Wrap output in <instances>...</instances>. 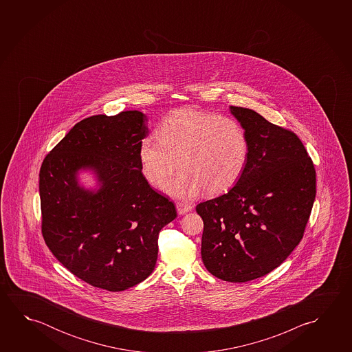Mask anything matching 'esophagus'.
I'll return each instance as SVG.
<instances>
[{
    "label": "esophagus",
    "instance_id": "1",
    "mask_svg": "<svg viewBox=\"0 0 352 352\" xmlns=\"http://www.w3.org/2000/svg\"><path fill=\"white\" fill-rule=\"evenodd\" d=\"M190 204H185V202H177V211L179 214H184V213L191 211Z\"/></svg>",
    "mask_w": 352,
    "mask_h": 352
}]
</instances>
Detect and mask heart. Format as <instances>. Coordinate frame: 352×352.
<instances>
[{"instance_id": "b5f03b06", "label": "heart", "mask_w": 352, "mask_h": 352, "mask_svg": "<svg viewBox=\"0 0 352 352\" xmlns=\"http://www.w3.org/2000/svg\"><path fill=\"white\" fill-rule=\"evenodd\" d=\"M156 135L139 144L141 172L152 186L191 199L204 189L211 195L230 190L248 166L250 142L239 121L194 108L172 110L157 125Z\"/></svg>"}]
</instances>
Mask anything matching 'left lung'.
<instances>
[{
	"mask_svg": "<svg viewBox=\"0 0 352 352\" xmlns=\"http://www.w3.org/2000/svg\"><path fill=\"white\" fill-rule=\"evenodd\" d=\"M250 156L231 190L200 202L201 256L213 276L247 283L281 265L303 238L316 199V168L300 138L254 110L231 107Z\"/></svg>",
	"mask_w": 352,
	"mask_h": 352,
	"instance_id": "1",
	"label": "left lung"
}]
</instances>
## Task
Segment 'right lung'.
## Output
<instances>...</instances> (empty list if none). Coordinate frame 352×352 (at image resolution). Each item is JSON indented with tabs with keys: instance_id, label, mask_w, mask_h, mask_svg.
<instances>
[{
	"instance_id": "obj_1",
	"label": "right lung",
	"mask_w": 352,
	"mask_h": 352,
	"mask_svg": "<svg viewBox=\"0 0 352 352\" xmlns=\"http://www.w3.org/2000/svg\"><path fill=\"white\" fill-rule=\"evenodd\" d=\"M146 120L138 110L86 118L47 153L39 172L47 248L82 281L111 292L150 276L160 231L177 217L173 201L153 190L141 172ZM81 167L96 170L102 183L97 193L76 184Z\"/></svg>"
}]
</instances>
